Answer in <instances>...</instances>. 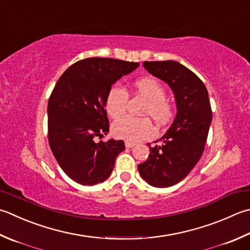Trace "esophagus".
Here are the masks:
<instances>
[{"label":"esophagus","instance_id":"34e87169","mask_svg":"<svg viewBox=\"0 0 250 250\" xmlns=\"http://www.w3.org/2000/svg\"><path fill=\"white\" fill-rule=\"evenodd\" d=\"M135 146L134 143H132V142H125V147L126 148H133Z\"/></svg>","mask_w":250,"mask_h":250}]
</instances>
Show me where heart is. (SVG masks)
I'll use <instances>...</instances> for the list:
<instances>
[{"mask_svg":"<svg viewBox=\"0 0 250 250\" xmlns=\"http://www.w3.org/2000/svg\"><path fill=\"white\" fill-rule=\"evenodd\" d=\"M136 94L147 101L144 114L149 115L156 122L165 125L173 114L172 106L166 100V90L161 83L154 78H142L133 83ZM129 94L125 87L112 85L106 96L105 107L111 118L124 116L128 105ZM112 134L116 138L128 142H138L154 134V128L149 119H139L133 117H124L112 125Z\"/></svg>","mask_w":250,"mask_h":250,"instance_id":"heart-1","label":"heart"}]
</instances>
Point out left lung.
Instances as JSON below:
<instances>
[{
	"label": "left lung",
	"mask_w": 250,
	"mask_h": 250,
	"mask_svg": "<svg viewBox=\"0 0 250 250\" xmlns=\"http://www.w3.org/2000/svg\"><path fill=\"white\" fill-rule=\"evenodd\" d=\"M143 66L172 90L177 115L161 144H148V158L138 169L151 187L169 188L187 177L202 157L212 120L209 95L203 81L182 63L144 62Z\"/></svg>",
	"instance_id": "left-lung-1"
}]
</instances>
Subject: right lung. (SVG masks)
Returning <instances> with one entry per match:
<instances>
[{
  "instance_id": "1",
  "label": "right lung",
  "mask_w": 250,
  "mask_h": 250,
  "mask_svg": "<svg viewBox=\"0 0 250 250\" xmlns=\"http://www.w3.org/2000/svg\"><path fill=\"white\" fill-rule=\"evenodd\" d=\"M139 62L91 57L71 65L58 79L48 100V142L54 157L68 177L82 185L109 178L125 142H96L109 132L105 110L112 84Z\"/></svg>"
}]
</instances>
